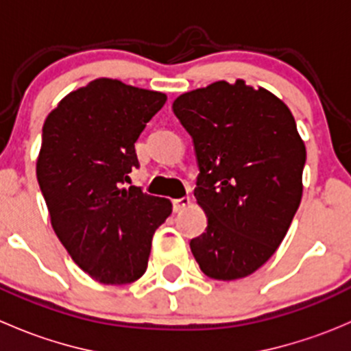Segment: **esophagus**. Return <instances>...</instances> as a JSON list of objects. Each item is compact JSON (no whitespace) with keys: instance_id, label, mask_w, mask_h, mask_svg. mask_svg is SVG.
I'll return each mask as SVG.
<instances>
[{"instance_id":"obj_1","label":"esophagus","mask_w":351,"mask_h":351,"mask_svg":"<svg viewBox=\"0 0 351 351\" xmlns=\"http://www.w3.org/2000/svg\"><path fill=\"white\" fill-rule=\"evenodd\" d=\"M190 204H192V198H190V197L176 198V200H173V210L182 212V210H185V208L189 207Z\"/></svg>"}]
</instances>
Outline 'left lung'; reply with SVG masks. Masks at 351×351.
Here are the masks:
<instances>
[{"mask_svg":"<svg viewBox=\"0 0 351 351\" xmlns=\"http://www.w3.org/2000/svg\"><path fill=\"white\" fill-rule=\"evenodd\" d=\"M173 112L193 139V195L207 214L190 250L207 277H247L284 241L302 198L306 146L292 112L243 80L180 95Z\"/></svg>","mask_w":351,"mask_h":351,"instance_id":"left-lung-1","label":"left lung"}]
</instances>
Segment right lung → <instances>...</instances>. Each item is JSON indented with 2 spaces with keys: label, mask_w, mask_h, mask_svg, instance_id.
<instances>
[{
  "label": "right lung",
  "mask_w": 351,
  "mask_h": 351,
  "mask_svg": "<svg viewBox=\"0 0 351 351\" xmlns=\"http://www.w3.org/2000/svg\"><path fill=\"white\" fill-rule=\"evenodd\" d=\"M166 104L159 91L100 77L59 101L44 122L37 180L51 224L74 263L100 284L144 275L168 198L123 189L139 166L136 141Z\"/></svg>",
  "instance_id": "right-lung-1"
}]
</instances>
